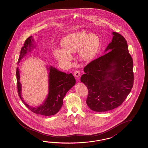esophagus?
Listing matches in <instances>:
<instances>
[{"instance_id":"obj_1","label":"esophagus","mask_w":148,"mask_h":148,"mask_svg":"<svg viewBox=\"0 0 148 148\" xmlns=\"http://www.w3.org/2000/svg\"><path fill=\"white\" fill-rule=\"evenodd\" d=\"M74 75L76 78L79 77V76H80V71L77 70L76 71L74 72Z\"/></svg>"}]
</instances>
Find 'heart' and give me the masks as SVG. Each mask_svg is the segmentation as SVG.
<instances>
[{"instance_id":"obj_1","label":"heart","mask_w":148,"mask_h":148,"mask_svg":"<svg viewBox=\"0 0 148 148\" xmlns=\"http://www.w3.org/2000/svg\"><path fill=\"white\" fill-rule=\"evenodd\" d=\"M100 45V39L97 34H89L86 30L72 32L67 34L61 41L63 49H56L54 56L61 63H68L72 58L70 53L78 51L83 60H88L97 53Z\"/></svg>"}]
</instances>
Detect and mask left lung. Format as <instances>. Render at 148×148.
<instances>
[{
  "label": "left lung",
  "instance_id": "1",
  "mask_svg": "<svg viewBox=\"0 0 148 148\" xmlns=\"http://www.w3.org/2000/svg\"><path fill=\"white\" fill-rule=\"evenodd\" d=\"M112 34L105 51L109 52L88 63L80 78L88 89L86 103L95 112H106L120 106L133 86V61L127 42L118 33Z\"/></svg>",
  "mask_w": 148,
  "mask_h": 148
}]
</instances>
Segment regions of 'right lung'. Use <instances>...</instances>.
I'll return each mask as SVG.
<instances>
[{
	"label": "right lung",
	"instance_id": "1",
	"mask_svg": "<svg viewBox=\"0 0 148 148\" xmlns=\"http://www.w3.org/2000/svg\"><path fill=\"white\" fill-rule=\"evenodd\" d=\"M34 40L29 36L25 42L22 47L17 63L27 54L35 47L34 45ZM49 73V93L43 103L37 107H32L27 104L22 97V85L20 82V73L18 68H16V75L17 78L18 94L25 105L35 114L49 116L57 114L63 104V99L66 93L75 84L76 80L72 73L66 74L59 71L52 66L47 68Z\"/></svg>",
	"mask_w": 148,
	"mask_h": 148
}]
</instances>
